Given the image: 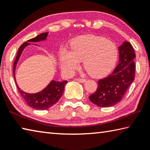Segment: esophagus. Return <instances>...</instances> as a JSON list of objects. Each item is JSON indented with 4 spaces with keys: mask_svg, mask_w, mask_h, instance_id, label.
<instances>
[{
    "mask_svg": "<svg viewBox=\"0 0 150 150\" xmlns=\"http://www.w3.org/2000/svg\"><path fill=\"white\" fill-rule=\"evenodd\" d=\"M76 80H77L78 82H80V83H85L86 82V79H80V78H78V79H76Z\"/></svg>",
    "mask_w": 150,
    "mask_h": 150,
    "instance_id": "1",
    "label": "esophagus"
}]
</instances>
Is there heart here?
Here are the masks:
<instances>
[{"label":"heart","instance_id":"b5f03b06","mask_svg":"<svg viewBox=\"0 0 150 150\" xmlns=\"http://www.w3.org/2000/svg\"><path fill=\"white\" fill-rule=\"evenodd\" d=\"M118 58L116 45L110 40L94 35L77 37L71 44V52L60 54L61 67L66 74L71 75L80 62L91 76L101 77L111 71Z\"/></svg>","mask_w":150,"mask_h":150}]
</instances>
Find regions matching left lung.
Wrapping results in <instances>:
<instances>
[{
  "label": "left lung",
  "mask_w": 150,
  "mask_h": 150,
  "mask_svg": "<svg viewBox=\"0 0 150 150\" xmlns=\"http://www.w3.org/2000/svg\"><path fill=\"white\" fill-rule=\"evenodd\" d=\"M119 63L111 75L98 81L95 93L89 96L93 103L100 107H110L120 102L134 80L136 57L130 42L118 47Z\"/></svg>",
  "instance_id": "1"
}]
</instances>
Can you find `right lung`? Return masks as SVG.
Here are the masks:
<instances>
[{
  "label": "right lung",
  "instance_id": "right-lung-1",
  "mask_svg": "<svg viewBox=\"0 0 150 150\" xmlns=\"http://www.w3.org/2000/svg\"><path fill=\"white\" fill-rule=\"evenodd\" d=\"M48 33L49 32L42 33V34L38 35L36 37L34 38L28 40L26 42H24L19 47L13 66L14 78L15 82H16L18 90L22 98L26 101L27 105L32 108L36 109V110H46V109L50 108L52 106H54L55 103H57L61 98V96H62L63 92H64V87L65 85L67 84V81H63L62 82H60V81L52 80L49 84L47 85V87H45L44 89L40 91V92L36 93H28L21 90V88L17 85L15 72H16V68L20 56H21L25 48L28 45L31 44L38 45L36 44H30L31 42H38L46 40Z\"/></svg>",
  "mask_w": 150,
  "mask_h": 150
}]
</instances>
